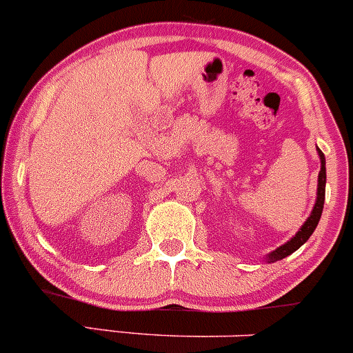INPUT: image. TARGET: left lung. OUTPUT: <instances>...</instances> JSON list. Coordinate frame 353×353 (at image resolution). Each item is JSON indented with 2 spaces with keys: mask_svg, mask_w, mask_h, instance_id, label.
<instances>
[{
  "mask_svg": "<svg viewBox=\"0 0 353 353\" xmlns=\"http://www.w3.org/2000/svg\"><path fill=\"white\" fill-rule=\"evenodd\" d=\"M318 155L319 159H321V170H319V176H318V198H316L314 208H312L311 215H309V219L305 220L304 225L299 229V232L295 234L288 243L280 245V248H276L275 251L270 252V254L266 256V261L268 263L279 261V259L287 258L288 254L297 251V249L312 236L314 229L318 227V222L319 219H321V213H323V205H325V191H326V160H325V154H323L319 148H318Z\"/></svg>",
  "mask_w": 353,
  "mask_h": 353,
  "instance_id": "1",
  "label": "left lung"
}]
</instances>
